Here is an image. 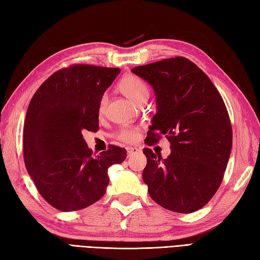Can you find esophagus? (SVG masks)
Segmentation results:
<instances>
[{"mask_svg": "<svg viewBox=\"0 0 260 260\" xmlns=\"http://www.w3.org/2000/svg\"><path fill=\"white\" fill-rule=\"evenodd\" d=\"M140 152L141 151L137 147H128V148H127V155H128V157L135 155V154H139Z\"/></svg>", "mask_w": 260, "mask_h": 260, "instance_id": "34e87169", "label": "esophagus"}]
</instances>
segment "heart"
Segmentation results:
<instances>
[{
    "label": "heart",
    "instance_id": "heart-1",
    "mask_svg": "<svg viewBox=\"0 0 260 260\" xmlns=\"http://www.w3.org/2000/svg\"><path fill=\"white\" fill-rule=\"evenodd\" d=\"M119 89L121 92L125 93V95L128 97L132 101L135 102L136 104L139 103L141 99L147 98L148 93H150V89H148V86L146 82L143 80L141 77L135 76V75H128L124 77L123 79L119 81ZM107 105V96L103 95L101 101H99L98 105V112L103 114L105 108H106ZM117 140L120 142L127 143V144H132V143H135L140 139V128L137 126H124L118 131Z\"/></svg>",
    "mask_w": 260,
    "mask_h": 260
}]
</instances>
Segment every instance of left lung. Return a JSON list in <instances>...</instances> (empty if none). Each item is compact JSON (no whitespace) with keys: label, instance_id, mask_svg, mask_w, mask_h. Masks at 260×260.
<instances>
[{"label":"left lung","instance_id":"obj_1","mask_svg":"<svg viewBox=\"0 0 260 260\" xmlns=\"http://www.w3.org/2000/svg\"><path fill=\"white\" fill-rule=\"evenodd\" d=\"M152 85L157 112L146 144L164 135L171 154L162 158L144 148L143 180L159 206L191 213L211 200L221 184L233 146L227 107L209 77L184 57L163 59L132 69Z\"/></svg>","mask_w":260,"mask_h":260}]
</instances>
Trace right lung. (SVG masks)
I'll return each instance as SVG.
<instances>
[{
	"label": "right lung",
	"instance_id": "obj_1",
	"mask_svg": "<svg viewBox=\"0 0 260 260\" xmlns=\"http://www.w3.org/2000/svg\"><path fill=\"white\" fill-rule=\"evenodd\" d=\"M119 68L71 64L38 88L27 107L23 155L27 173L45 200L60 211H77L106 192L107 170L124 162L123 147L93 155L82 137L98 131V105Z\"/></svg>",
	"mask_w": 260,
	"mask_h": 260
}]
</instances>
